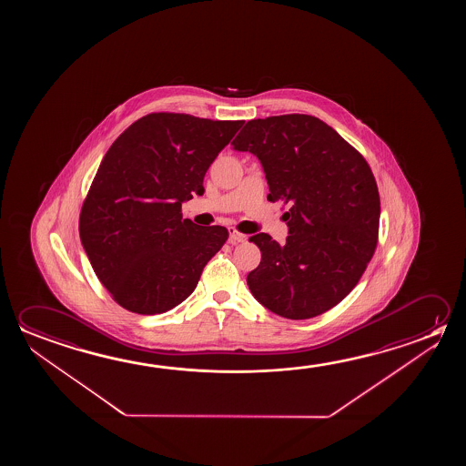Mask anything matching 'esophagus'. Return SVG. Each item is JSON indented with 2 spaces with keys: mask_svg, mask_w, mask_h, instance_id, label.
I'll use <instances>...</instances> for the list:
<instances>
[{
  "mask_svg": "<svg viewBox=\"0 0 466 466\" xmlns=\"http://www.w3.org/2000/svg\"><path fill=\"white\" fill-rule=\"evenodd\" d=\"M245 240H247V236H244V234H240V232H237L236 229H229L230 244H240V242H245Z\"/></svg>",
  "mask_w": 466,
  "mask_h": 466,
  "instance_id": "1",
  "label": "esophagus"
}]
</instances>
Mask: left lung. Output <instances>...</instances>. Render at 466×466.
Here are the masks:
<instances>
[{
    "mask_svg": "<svg viewBox=\"0 0 466 466\" xmlns=\"http://www.w3.org/2000/svg\"><path fill=\"white\" fill-rule=\"evenodd\" d=\"M258 157L269 201H282L289 236L250 237L261 261L247 276L253 298L290 320L339 304L358 284L379 237L380 197L362 154L312 115L247 122L232 141Z\"/></svg>",
    "mask_w": 466,
    "mask_h": 466,
    "instance_id": "1",
    "label": "left lung"
}]
</instances>
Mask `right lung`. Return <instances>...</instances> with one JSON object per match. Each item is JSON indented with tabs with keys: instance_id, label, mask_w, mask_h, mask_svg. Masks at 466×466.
I'll return each instance as SVG.
<instances>
[{
	"instance_id": "1",
	"label": "right lung",
	"mask_w": 466,
	"mask_h": 466,
	"mask_svg": "<svg viewBox=\"0 0 466 466\" xmlns=\"http://www.w3.org/2000/svg\"><path fill=\"white\" fill-rule=\"evenodd\" d=\"M242 125L159 112L110 146L83 203L79 237L118 306L164 313L195 290L229 232L184 219L182 203L205 193L208 168Z\"/></svg>"
}]
</instances>
